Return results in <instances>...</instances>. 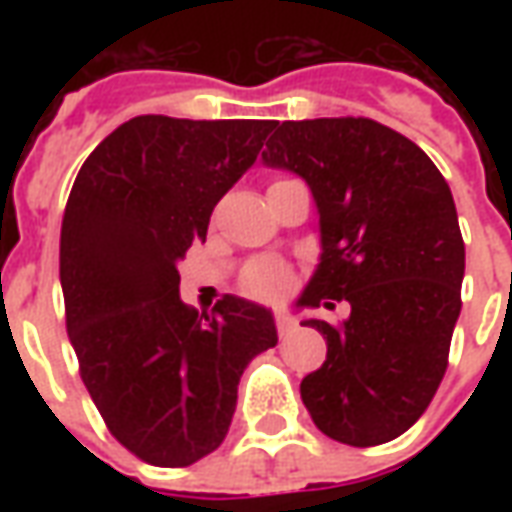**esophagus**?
Listing matches in <instances>:
<instances>
[{"mask_svg": "<svg viewBox=\"0 0 512 512\" xmlns=\"http://www.w3.org/2000/svg\"><path fill=\"white\" fill-rule=\"evenodd\" d=\"M274 326H277L279 337H288V334L296 329V321H293L290 315H285V312H277V318H274Z\"/></svg>", "mask_w": 512, "mask_h": 512, "instance_id": "34e87169", "label": "esophagus"}]
</instances>
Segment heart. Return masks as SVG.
Wrapping results in <instances>:
<instances>
[{"instance_id":"1","label":"heart","mask_w":512,"mask_h":512,"mask_svg":"<svg viewBox=\"0 0 512 512\" xmlns=\"http://www.w3.org/2000/svg\"><path fill=\"white\" fill-rule=\"evenodd\" d=\"M288 180V178H279ZM277 183V180H274ZM241 288L255 296V299L277 301L285 296V290L290 288V271L288 266H282L277 260H257L252 266L246 268L244 277H241Z\"/></svg>"}]
</instances>
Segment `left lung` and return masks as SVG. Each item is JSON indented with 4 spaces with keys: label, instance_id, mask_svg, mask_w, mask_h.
<instances>
[{
    "label": "left lung",
    "instance_id": "1",
    "mask_svg": "<svg viewBox=\"0 0 512 512\" xmlns=\"http://www.w3.org/2000/svg\"><path fill=\"white\" fill-rule=\"evenodd\" d=\"M263 161L310 183L321 266L301 304L348 321H307L326 362L301 400L329 439L376 447L403 436L439 389L461 315L463 252L452 191L428 153L370 117L271 123Z\"/></svg>",
    "mask_w": 512,
    "mask_h": 512
}]
</instances>
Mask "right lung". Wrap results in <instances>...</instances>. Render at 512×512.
Masks as SVG:
<instances>
[{"label":"right lung","mask_w":512,"mask_h":512,"mask_svg":"<svg viewBox=\"0 0 512 512\" xmlns=\"http://www.w3.org/2000/svg\"><path fill=\"white\" fill-rule=\"evenodd\" d=\"M268 126L134 117L73 180L60 233L65 326L109 433L150 466L211 455L233 422L241 373L277 345L271 312L252 301L222 296L197 315L178 296V263L205 241Z\"/></svg>","instance_id":"add662e5"}]
</instances>
